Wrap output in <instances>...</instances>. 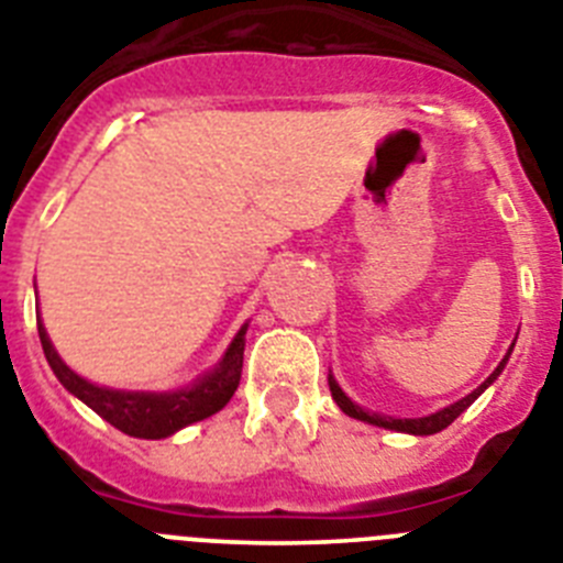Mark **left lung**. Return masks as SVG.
Here are the masks:
<instances>
[{
    "label": "left lung",
    "mask_w": 563,
    "mask_h": 563,
    "mask_svg": "<svg viewBox=\"0 0 563 563\" xmlns=\"http://www.w3.org/2000/svg\"><path fill=\"white\" fill-rule=\"evenodd\" d=\"M507 357H510V352H507V355H505V361H501L499 366H496V372H494V375L487 377V380L482 383L479 389H474V391H471V395H467V397H462L460 402H454V406H449V409L437 411V415H431V417H417V420H391V417H377V415H369V411L357 409L355 402H352L350 397H346V395H343L341 389H338V383L332 380V377H330V391H332V400H335L338 406H341V411H343V415L355 417V420L372 422V426H383V429L406 431V434H437V431L449 429L451 422H454L456 417H460L462 411H465L467 406H471V402H474L476 397H479L482 391H485L487 386H490V383L496 380V375H499V372L505 369Z\"/></svg>",
    "instance_id": "1"
}]
</instances>
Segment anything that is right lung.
<instances>
[{
	"instance_id": "1",
	"label": "right lung",
	"mask_w": 563,
	"mask_h": 563,
	"mask_svg": "<svg viewBox=\"0 0 563 563\" xmlns=\"http://www.w3.org/2000/svg\"><path fill=\"white\" fill-rule=\"evenodd\" d=\"M245 330L247 327H242L239 335L233 338L220 366L211 375L202 377L200 383H194L191 389L172 391V395H152V391L103 389V386L78 377L53 350V343H49L47 332L42 327V318H38V338H42L44 357H47L49 369L56 372L58 380L64 383V389L87 402L89 409L101 415L107 422H112L118 431L129 437H141V440H161V437L174 434V431L186 429L191 422L206 420V417L225 409V402L233 397L239 377H242Z\"/></svg>"
}]
</instances>
